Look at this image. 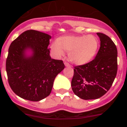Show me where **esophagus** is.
<instances>
[{
    "label": "esophagus",
    "instance_id": "34e87169",
    "mask_svg": "<svg viewBox=\"0 0 127 127\" xmlns=\"http://www.w3.org/2000/svg\"><path fill=\"white\" fill-rule=\"evenodd\" d=\"M64 65L66 67H70V64L67 62H64Z\"/></svg>",
    "mask_w": 127,
    "mask_h": 127
}]
</instances>
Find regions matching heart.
<instances>
[{"mask_svg":"<svg viewBox=\"0 0 127 127\" xmlns=\"http://www.w3.org/2000/svg\"><path fill=\"white\" fill-rule=\"evenodd\" d=\"M100 46L97 36L89 35H69L61 36L52 45L51 49L58 57L68 52V59L73 63L83 65L89 63L94 58Z\"/></svg>","mask_w":127,"mask_h":127,"instance_id":"heart-1","label":"heart"}]
</instances>
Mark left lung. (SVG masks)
Returning a JSON list of instances; mask_svg holds the SVG:
<instances>
[{
    "instance_id": "left-lung-1",
    "label": "left lung",
    "mask_w": 127,
    "mask_h": 127,
    "mask_svg": "<svg viewBox=\"0 0 127 127\" xmlns=\"http://www.w3.org/2000/svg\"><path fill=\"white\" fill-rule=\"evenodd\" d=\"M100 47L95 59L74 67L71 86L75 95L84 100L100 98L109 91L118 70V51L108 36L97 33Z\"/></svg>"
}]
</instances>
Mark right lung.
<instances>
[{
    "instance_id": "1",
    "label": "right lung",
    "mask_w": 127,
    "mask_h": 127,
    "mask_svg": "<svg viewBox=\"0 0 127 127\" xmlns=\"http://www.w3.org/2000/svg\"><path fill=\"white\" fill-rule=\"evenodd\" d=\"M49 34L36 30L23 32L10 45L6 62L9 85L15 94L26 100L38 101L51 92L57 75L65 67L62 60L52 59ZM33 55L27 58L26 49Z\"/></svg>"
}]
</instances>
